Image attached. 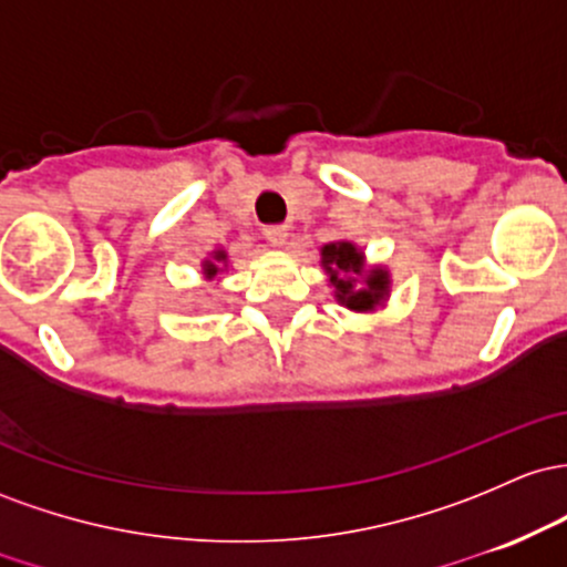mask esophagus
<instances>
[{
	"instance_id": "obj_1",
	"label": "esophagus",
	"mask_w": 567,
	"mask_h": 567,
	"mask_svg": "<svg viewBox=\"0 0 567 567\" xmlns=\"http://www.w3.org/2000/svg\"><path fill=\"white\" fill-rule=\"evenodd\" d=\"M265 238L270 240L272 246H284L286 238H289V227H286V225H267L265 227Z\"/></svg>"
}]
</instances>
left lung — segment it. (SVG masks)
<instances>
[{
    "instance_id": "8db88e82",
    "label": "left lung",
    "mask_w": 567,
    "mask_h": 567,
    "mask_svg": "<svg viewBox=\"0 0 567 567\" xmlns=\"http://www.w3.org/2000/svg\"><path fill=\"white\" fill-rule=\"evenodd\" d=\"M323 267L329 270V281L334 284L337 300L346 302L351 310H369L385 297L388 276L383 270H372L367 278L364 289H353V278H342L340 272H361V251L353 244H332L323 246L321 251Z\"/></svg>"
}]
</instances>
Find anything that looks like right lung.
<instances>
[{"mask_svg": "<svg viewBox=\"0 0 567 567\" xmlns=\"http://www.w3.org/2000/svg\"><path fill=\"white\" fill-rule=\"evenodd\" d=\"M221 259H225V251H216V254H214V262L203 265V267H206V270H203V272H206L208 278L216 276V270H219V267H216V262H221Z\"/></svg>", "mask_w": 567, "mask_h": 567, "instance_id": "right-lung-1", "label": "right lung"}]
</instances>
